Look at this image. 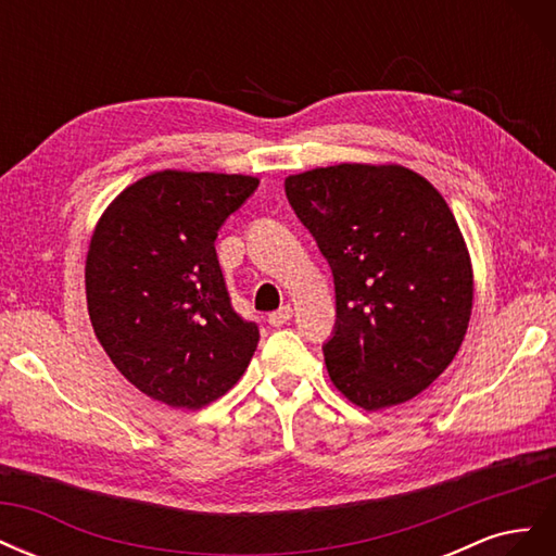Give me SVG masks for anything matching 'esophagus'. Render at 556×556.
<instances>
[{"label":"esophagus","instance_id":"1","mask_svg":"<svg viewBox=\"0 0 556 556\" xmlns=\"http://www.w3.org/2000/svg\"><path fill=\"white\" fill-rule=\"evenodd\" d=\"M292 319V308L290 306H280L278 311H274L271 315H268V325L271 327H282V325H288Z\"/></svg>","mask_w":556,"mask_h":556}]
</instances>
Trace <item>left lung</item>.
I'll use <instances>...</instances> for the list:
<instances>
[{
    "instance_id": "1",
    "label": "left lung",
    "mask_w": 556,
    "mask_h": 556,
    "mask_svg": "<svg viewBox=\"0 0 556 556\" xmlns=\"http://www.w3.org/2000/svg\"><path fill=\"white\" fill-rule=\"evenodd\" d=\"M285 194L333 274L336 390L364 410L425 392L473 308V264L443 194L401 164L357 162L288 176Z\"/></svg>"
}]
</instances>
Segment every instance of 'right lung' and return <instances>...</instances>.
Listing matches in <instances>:
<instances>
[{
    "instance_id": "right-lung-1",
    "label": "right lung",
    "mask_w": 556,
    "mask_h": 556,
    "mask_svg": "<svg viewBox=\"0 0 556 556\" xmlns=\"http://www.w3.org/2000/svg\"><path fill=\"white\" fill-rule=\"evenodd\" d=\"M243 174L164 169L131 182L99 217L86 296L97 341L139 392L199 410L227 394L260 329L231 308L217 229L257 190Z\"/></svg>"
}]
</instances>
